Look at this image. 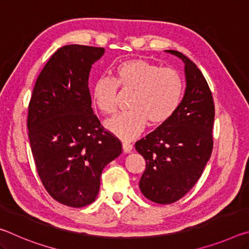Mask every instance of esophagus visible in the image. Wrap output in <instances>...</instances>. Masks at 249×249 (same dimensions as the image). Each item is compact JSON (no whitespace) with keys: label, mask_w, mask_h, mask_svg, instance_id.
<instances>
[{"label":"esophagus","mask_w":249,"mask_h":249,"mask_svg":"<svg viewBox=\"0 0 249 249\" xmlns=\"http://www.w3.org/2000/svg\"><path fill=\"white\" fill-rule=\"evenodd\" d=\"M122 146H123V151L125 154H129L130 151L133 150V145L129 144V142H124Z\"/></svg>","instance_id":"1"}]
</instances>
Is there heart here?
<instances>
[{
  "label": "heart",
  "mask_w": 249,
  "mask_h": 249,
  "mask_svg": "<svg viewBox=\"0 0 249 249\" xmlns=\"http://www.w3.org/2000/svg\"><path fill=\"white\" fill-rule=\"evenodd\" d=\"M115 79L100 77L92 87V102L103 114L116 109L119 86L133 91L130 111L122 112L104 123L114 136L130 141L148 124L161 125L178 109L183 96V79L174 68H160L144 59H130L115 67Z\"/></svg>",
  "instance_id": "1"
}]
</instances>
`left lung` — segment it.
I'll list each match as a JSON object with an SVG mask.
<instances>
[{
  "instance_id": "obj_1",
  "label": "left lung",
  "mask_w": 249,
  "mask_h": 249,
  "mask_svg": "<svg viewBox=\"0 0 249 249\" xmlns=\"http://www.w3.org/2000/svg\"><path fill=\"white\" fill-rule=\"evenodd\" d=\"M184 64L185 91L178 109L135 144L146 160L140 189L159 204L178 201L200 179L212 154L214 103L204 75L183 53L165 50Z\"/></svg>"
}]
</instances>
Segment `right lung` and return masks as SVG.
<instances>
[{
  "instance_id": "add662e5",
  "label": "right lung",
  "mask_w": 249,
  "mask_h": 249,
  "mask_svg": "<svg viewBox=\"0 0 249 249\" xmlns=\"http://www.w3.org/2000/svg\"><path fill=\"white\" fill-rule=\"evenodd\" d=\"M104 48L67 45L41 70L28 107L27 128L37 171L59 203L82 208L99 195L102 170L122 154L92 109L89 75Z\"/></svg>"
}]
</instances>
